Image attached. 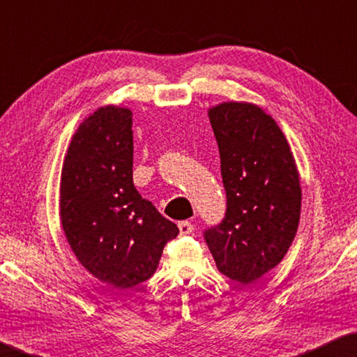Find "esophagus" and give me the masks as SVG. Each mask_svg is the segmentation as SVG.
<instances>
[{
    "label": "esophagus",
    "instance_id": "34e87169",
    "mask_svg": "<svg viewBox=\"0 0 357 357\" xmlns=\"http://www.w3.org/2000/svg\"><path fill=\"white\" fill-rule=\"evenodd\" d=\"M178 227H179V235L181 236L190 235L193 232V229H195L192 222H188V221H181L179 225H178Z\"/></svg>",
    "mask_w": 357,
    "mask_h": 357
}]
</instances>
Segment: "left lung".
<instances>
[{"label":"left lung","mask_w":357,"mask_h":357,"mask_svg":"<svg viewBox=\"0 0 357 357\" xmlns=\"http://www.w3.org/2000/svg\"><path fill=\"white\" fill-rule=\"evenodd\" d=\"M221 158L227 208L204 238L216 268L243 284L274 269L294 240L302 187L291 146L277 122L248 102L208 108Z\"/></svg>","instance_id":"left-lung-1"}]
</instances>
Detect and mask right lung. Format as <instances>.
<instances>
[{
    "label": "right lung",
    "instance_id": "add662e5",
    "mask_svg": "<svg viewBox=\"0 0 357 357\" xmlns=\"http://www.w3.org/2000/svg\"><path fill=\"white\" fill-rule=\"evenodd\" d=\"M131 125L130 108H97L75 130L60 179L69 246L89 274L119 289L149 280L179 234L132 184Z\"/></svg>",
    "mask_w": 357,
    "mask_h": 357
}]
</instances>
